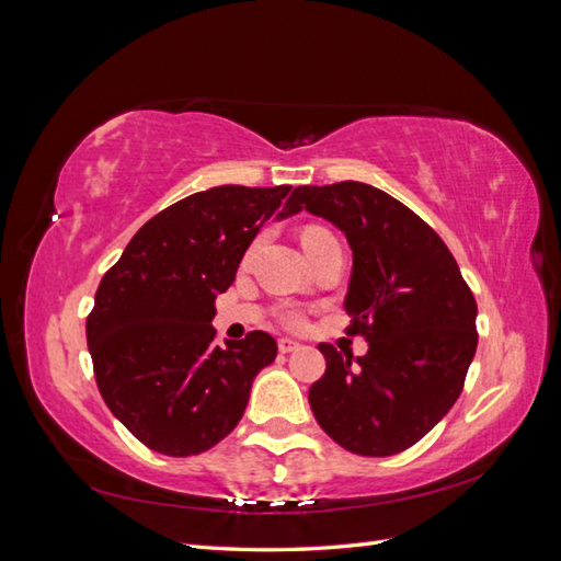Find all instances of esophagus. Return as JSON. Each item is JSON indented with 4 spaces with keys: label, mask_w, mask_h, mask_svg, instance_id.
<instances>
[{
    "label": "esophagus",
    "mask_w": 561,
    "mask_h": 561,
    "mask_svg": "<svg viewBox=\"0 0 561 561\" xmlns=\"http://www.w3.org/2000/svg\"><path fill=\"white\" fill-rule=\"evenodd\" d=\"M277 346H279L282 354H294V351L301 348V344H298L296 340H289V336H282V340L277 342Z\"/></svg>",
    "instance_id": "esophagus-1"
}]
</instances>
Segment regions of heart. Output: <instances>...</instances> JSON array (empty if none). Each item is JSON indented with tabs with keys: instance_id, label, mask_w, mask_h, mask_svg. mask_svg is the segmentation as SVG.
Wrapping results in <instances>:
<instances>
[{
	"instance_id": "1",
	"label": "heart",
	"mask_w": 561,
	"mask_h": 561,
	"mask_svg": "<svg viewBox=\"0 0 561 561\" xmlns=\"http://www.w3.org/2000/svg\"><path fill=\"white\" fill-rule=\"evenodd\" d=\"M328 229H322V227H306L304 229V241H308V239H312V237H320V233H324ZM282 322L284 324H289V328H301L304 324V312L301 310H284L282 312Z\"/></svg>"
}]
</instances>
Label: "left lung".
<instances>
[{
	"label": "left lung",
	"instance_id": "8db88e82",
	"mask_svg": "<svg viewBox=\"0 0 561 561\" xmlns=\"http://www.w3.org/2000/svg\"><path fill=\"white\" fill-rule=\"evenodd\" d=\"M301 210L346 233L348 332L368 342L356 363L332 344L318 346L328 370L310 385V409L336 445L392 457L425 437L461 394L478 346L473 291L435 229L380 188L298 186L284 213Z\"/></svg>",
	"mask_w": 561,
	"mask_h": 561
}]
</instances>
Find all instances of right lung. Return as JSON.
<instances>
[{
	"label": "right lung",
	"mask_w": 561,
	"mask_h": 561,
	"mask_svg": "<svg viewBox=\"0 0 561 561\" xmlns=\"http://www.w3.org/2000/svg\"><path fill=\"white\" fill-rule=\"evenodd\" d=\"M291 186H215L164 207L104 272L85 320L100 394L128 433L167 457L225 439L255 375L277 356L267 332L217 346L215 298ZM289 213H279L286 217Z\"/></svg>",
	"instance_id": "obj_1"
}]
</instances>
